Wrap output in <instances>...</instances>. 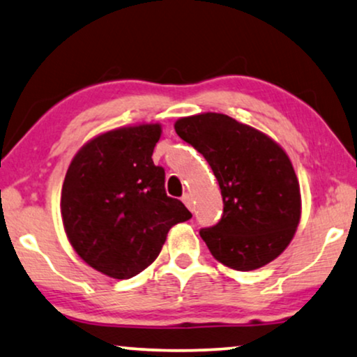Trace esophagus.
I'll list each match as a JSON object with an SVG mask.
<instances>
[{
    "label": "esophagus",
    "instance_id": "1",
    "mask_svg": "<svg viewBox=\"0 0 357 357\" xmlns=\"http://www.w3.org/2000/svg\"><path fill=\"white\" fill-rule=\"evenodd\" d=\"M183 202H184V206L189 208V211H192V196H191V194H188V192L184 194Z\"/></svg>",
    "mask_w": 357,
    "mask_h": 357
}]
</instances>
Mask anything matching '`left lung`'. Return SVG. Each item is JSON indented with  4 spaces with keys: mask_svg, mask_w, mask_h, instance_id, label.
<instances>
[{
    "mask_svg": "<svg viewBox=\"0 0 357 357\" xmlns=\"http://www.w3.org/2000/svg\"><path fill=\"white\" fill-rule=\"evenodd\" d=\"M174 130L204 155L220 186L222 218L201 230L213 258L235 271L263 268L278 258L302 213L301 184L286 150L218 112L178 119Z\"/></svg>",
    "mask_w": 357,
    "mask_h": 357,
    "instance_id": "8db88e82",
    "label": "left lung"
}]
</instances>
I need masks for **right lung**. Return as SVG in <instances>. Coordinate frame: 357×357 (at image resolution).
Here are the masks:
<instances>
[{
	"instance_id": "1",
	"label": "right lung",
	"mask_w": 357,
	"mask_h": 357,
	"mask_svg": "<svg viewBox=\"0 0 357 357\" xmlns=\"http://www.w3.org/2000/svg\"><path fill=\"white\" fill-rule=\"evenodd\" d=\"M161 126L102 132L76 151L61 188L60 212L76 255L114 279L134 278L158 258L171 227L192 213L165 191L151 155Z\"/></svg>"
}]
</instances>
